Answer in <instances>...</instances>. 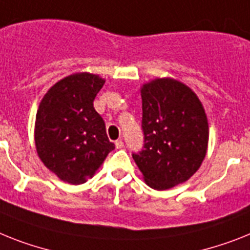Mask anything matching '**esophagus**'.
<instances>
[{
	"instance_id": "esophagus-1",
	"label": "esophagus",
	"mask_w": 250,
	"mask_h": 250,
	"mask_svg": "<svg viewBox=\"0 0 250 250\" xmlns=\"http://www.w3.org/2000/svg\"><path fill=\"white\" fill-rule=\"evenodd\" d=\"M123 146H125V144H123V141H122V140H117V141H115V147L117 148H122Z\"/></svg>"
}]
</instances>
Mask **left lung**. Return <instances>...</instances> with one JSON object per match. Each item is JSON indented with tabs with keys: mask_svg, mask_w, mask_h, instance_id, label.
<instances>
[{
	"mask_svg": "<svg viewBox=\"0 0 250 250\" xmlns=\"http://www.w3.org/2000/svg\"><path fill=\"white\" fill-rule=\"evenodd\" d=\"M142 150L132 152L147 186L157 190L183 183L206 156L208 125L192 90L171 79L144 85Z\"/></svg>",
	"mask_w": 250,
	"mask_h": 250,
	"instance_id": "1",
	"label": "left lung"
}]
</instances>
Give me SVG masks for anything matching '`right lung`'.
I'll return each instance as SVG.
<instances>
[{
	"label": "right lung",
	"instance_id": "add662e5",
	"mask_svg": "<svg viewBox=\"0 0 250 250\" xmlns=\"http://www.w3.org/2000/svg\"><path fill=\"white\" fill-rule=\"evenodd\" d=\"M104 83L86 72L64 77L50 87L38 109V155L67 183H85L115 147L93 104Z\"/></svg>",
	"mask_w": 250,
	"mask_h": 250
}]
</instances>
